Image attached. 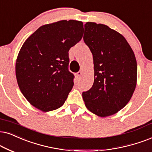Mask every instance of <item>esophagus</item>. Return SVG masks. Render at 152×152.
<instances>
[{"label":"esophagus","instance_id":"obj_1","mask_svg":"<svg viewBox=\"0 0 152 152\" xmlns=\"http://www.w3.org/2000/svg\"><path fill=\"white\" fill-rule=\"evenodd\" d=\"M82 72L81 71H79V72H77L76 73V77H77L78 78H80V76H81V75H82Z\"/></svg>","mask_w":152,"mask_h":152}]
</instances>
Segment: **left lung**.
<instances>
[{"mask_svg":"<svg viewBox=\"0 0 152 152\" xmlns=\"http://www.w3.org/2000/svg\"><path fill=\"white\" fill-rule=\"evenodd\" d=\"M83 41L93 57L95 79L83 92L85 104L97 116L116 114L130 101L136 87L135 54L121 34L107 25L87 22Z\"/></svg>","mask_w":152,"mask_h":152,"instance_id":"obj_1","label":"left lung"}]
</instances>
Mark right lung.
<instances>
[{
    "label": "right lung",
    "mask_w": 152,
    "mask_h": 152,
    "mask_svg": "<svg viewBox=\"0 0 152 152\" xmlns=\"http://www.w3.org/2000/svg\"><path fill=\"white\" fill-rule=\"evenodd\" d=\"M83 31L82 22L62 20L41 26L23 44L15 72L31 104L45 112L64 104L74 86L69 50L81 40Z\"/></svg>",
    "instance_id": "right-lung-1"
}]
</instances>
